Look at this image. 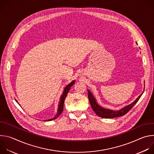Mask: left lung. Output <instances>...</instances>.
Segmentation results:
<instances>
[{
	"label": "left lung",
	"instance_id": "left-lung-1",
	"mask_svg": "<svg viewBox=\"0 0 154 154\" xmlns=\"http://www.w3.org/2000/svg\"><path fill=\"white\" fill-rule=\"evenodd\" d=\"M88 99H89L91 106L94 112L96 113V114L98 116L103 118H113L122 116L125 115L128 112H129L130 109L132 108V107L136 104V103L138 101V100L141 97L143 93L141 94L140 96L133 103H131V104L124 107L119 111H113V110H110V109H105L101 107L100 105H99L97 103L94 97H93V96L92 95V94L90 93L89 90H88Z\"/></svg>",
	"mask_w": 154,
	"mask_h": 154
}]
</instances>
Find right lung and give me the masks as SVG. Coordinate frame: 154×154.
<instances>
[{"mask_svg":"<svg viewBox=\"0 0 154 154\" xmlns=\"http://www.w3.org/2000/svg\"><path fill=\"white\" fill-rule=\"evenodd\" d=\"M74 82L75 81L74 80L73 82H72L71 83H69V85H68L66 86L64 88V91H63V94H61V97H60V101H59V105H58V111H57V115L54 116V118H52V119H48V120H45V121H52L54 119H55L56 118H57L59 115H60V114L63 112V105H64V100L66 99V97L67 96V94L68 93V91H69L71 87L74 84ZM17 102V101H16Z\"/></svg>","mask_w":154,"mask_h":154,"instance_id":"right-lung-1","label":"right lung"}]
</instances>
